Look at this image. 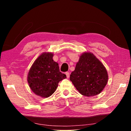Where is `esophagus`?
<instances>
[{"instance_id": "obj_1", "label": "esophagus", "mask_w": 131, "mask_h": 131, "mask_svg": "<svg viewBox=\"0 0 131 131\" xmlns=\"http://www.w3.org/2000/svg\"><path fill=\"white\" fill-rule=\"evenodd\" d=\"M65 74H66V77H67V78H68V79L69 78V77H70L69 73V72H66Z\"/></svg>"}]
</instances>
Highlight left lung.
Returning a JSON list of instances; mask_svg holds the SVG:
<instances>
[{
  "mask_svg": "<svg viewBox=\"0 0 131 131\" xmlns=\"http://www.w3.org/2000/svg\"><path fill=\"white\" fill-rule=\"evenodd\" d=\"M70 80L83 96L99 94L108 81V74L103 63L91 52H85L80 57Z\"/></svg>",
  "mask_w": 131,
  "mask_h": 131,
  "instance_id": "8db88e82",
  "label": "left lung"
}]
</instances>
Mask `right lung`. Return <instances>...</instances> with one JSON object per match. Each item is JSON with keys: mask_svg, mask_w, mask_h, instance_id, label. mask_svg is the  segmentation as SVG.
Masks as SVG:
<instances>
[{"mask_svg": "<svg viewBox=\"0 0 131 131\" xmlns=\"http://www.w3.org/2000/svg\"><path fill=\"white\" fill-rule=\"evenodd\" d=\"M52 52H43L33 63L27 80L31 90L42 97L50 96L58 87L59 82L66 78L59 71L58 63L54 61Z\"/></svg>", "mask_w": 131, "mask_h": 131, "instance_id": "obj_1", "label": "right lung"}]
</instances>
